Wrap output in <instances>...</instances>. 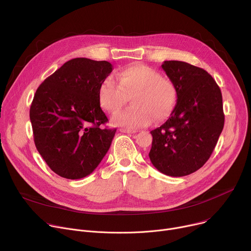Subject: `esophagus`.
Returning a JSON list of instances; mask_svg holds the SVG:
<instances>
[{"label": "esophagus", "instance_id": "esophagus-1", "mask_svg": "<svg viewBox=\"0 0 251 251\" xmlns=\"http://www.w3.org/2000/svg\"><path fill=\"white\" fill-rule=\"evenodd\" d=\"M120 131H121L122 133H128V134H134V133H136L135 130H131V129H128V128H121Z\"/></svg>", "mask_w": 251, "mask_h": 251}]
</instances>
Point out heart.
Instances as JSON below:
<instances>
[{
	"label": "heart",
	"instance_id": "obj_1",
	"mask_svg": "<svg viewBox=\"0 0 251 251\" xmlns=\"http://www.w3.org/2000/svg\"><path fill=\"white\" fill-rule=\"evenodd\" d=\"M118 83L108 76L100 83L98 101L102 108L115 114L132 97L133 107L113 117L114 125L138 129L160 123L170 117L177 100L173 80L144 64H132L120 70Z\"/></svg>",
	"mask_w": 251,
	"mask_h": 251
}]
</instances>
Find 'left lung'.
Segmentation results:
<instances>
[{
    "label": "left lung",
    "mask_w": 251,
    "mask_h": 251,
    "mask_svg": "<svg viewBox=\"0 0 251 251\" xmlns=\"http://www.w3.org/2000/svg\"><path fill=\"white\" fill-rule=\"evenodd\" d=\"M162 68L177 89L170 118L151 131L153 166L171 176H188L209 159L224 129L222 91L202 68L166 60Z\"/></svg>",
    "instance_id": "1"
}]
</instances>
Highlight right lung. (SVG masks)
<instances>
[{
    "label": "right lung",
    "mask_w": 251,
    "mask_h": 251,
    "mask_svg": "<svg viewBox=\"0 0 251 251\" xmlns=\"http://www.w3.org/2000/svg\"><path fill=\"white\" fill-rule=\"evenodd\" d=\"M112 71L108 61L77 57L66 61L37 89L29 109L33 141L58 176L90 175L108 152L116 129L98 101L100 83Z\"/></svg>",
    "instance_id": "obj_1"
}]
</instances>
